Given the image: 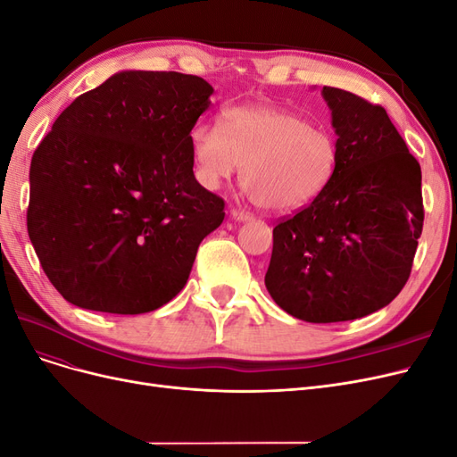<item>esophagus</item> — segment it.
I'll return each instance as SVG.
<instances>
[{
  "label": "esophagus",
  "mask_w": 457,
  "mask_h": 457,
  "mask_svg": "<svg viewBox=\"0 0 457 457\" xmlns=\"http://www.w3.org/2000/svg\"><path fill=\"white\" fill-rule=\"evenodd\" d=\"M230 217H232L234 220H240V223H244V220L253 219L252 213H247V212H244V210H238V207H232V210H230Z\"/></svg>",
  "instance_id": "esophagus-1"
}]
</instances>
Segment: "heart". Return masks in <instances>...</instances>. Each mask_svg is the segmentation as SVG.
I'll return each instance as SVG.
<instances>
[{
    "mask_svg": "<svg viewBox=\"0 0 457 457\" xmlns=\"http://www.w3.org/2000/svg\"><path fill=\"white\" fill-rule=\"evenodd\" d=\"M196 177L207 188L242 170L253 204L274 215H294L324 195L336 175V135L303 116L269 104L227 110L225 128L200 121L190 133Z\"/></svg>",
    "mask_w": 457,
    "mask_h": 457,
    "instance_id": "heart-1",
    "label": "heart"
}]
</instances>
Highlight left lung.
<instances>
[{"mask_svg":"<svg viewBox=\"0 0 457 457\" xmlns=\"http://www.w3.org/2000/svg\"><path fill=\"white\" fill-rule=\"evenodd\" d=\"M339 160L324 195L272 230L265 286L299 320L376 312L410 278L423 228L421 168L385 108L322 87Z\"/></svg>","mask_w":457,"mask_h":457,"instance_id":"obj_1","label":"left lung"}]
</instances>
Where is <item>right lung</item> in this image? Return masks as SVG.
Masks as SVG:
<instances>
[{
  "label": "right lung",
  "mask_w": 457,
  "mask_h": 457,
  "mask_svg": "<svg viewBox=\"0 0 457 457\" xmlns=\"http://www.w3.org/2000/svg\"><path fill=\"white\" fill-rule=\"evenodd\" d=\"M213 87L121 71L62 110L30 163L29 237L76 307L143 314L185 287L225 202L195 177L190 131Z\"/></svg>",
  "instance_id": "obj_1"
}]
</instances>
